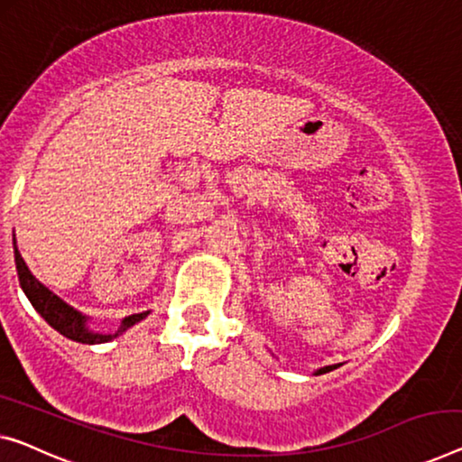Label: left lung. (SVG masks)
Masks as SVG:
<instances>
[{
  "label": "left lung",
  "instance_id": "1",
  "mask_svg": "<svg viewBox=\"0 0 462 462\" xmlns=\"http://www.w3.org/2000/svg\"><path fill=\"white\" fill-rule=\"evenodd\" d=\"M338 367V365H328V367H323V369H319L318 371V375H321V374H328V371H332V369H336Z\"/></svg>",
  "mask_w": 462,
  "mask_h": 462
}]
</instances>
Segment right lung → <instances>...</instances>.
Segmentation results:
<instances>
[{
  "instance_id": "obj_1",
  "label": "right lung",
  "mask_w": 462,
  "mask_h": 462,
  "mask_svg": "<svg viewBox=\"0 0 462 462\" xmlns=\"http://www.w3.org/2000/svg\"><path fill=\"white\" fill-rule=\"evenodd\" d=\"M14 257H16V272H18L20 286H23L24 294L32 302V307L41 313V318L50 323L51 328L58 329L61 336H66V338L77 340V342H82V344L107 342V340L116 338L118 334H122L126 328L134 326L136 321L147 318V313L128 315V318L122 321L118 332H116L114 336L112 334H107V336L106 334H95L87 328V319L82 318L79 311H74L70 305H66L64 300L55 297L51 291H47V288L41 284L37 278H34L29 267H26L23 254H20V251L16 249V240H14Z\"/></svg>"
}]
</instances>
